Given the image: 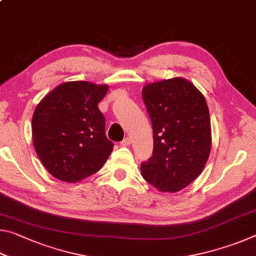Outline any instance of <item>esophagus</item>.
Returning <instances> with one entry per match:
<instances>
[{
	"instance_id": "obj_1",
	"label": "esophagus",
	"mask_w": 256,
	"mask_h": 256,
	"mask_svg": "<svg viewBox=\"0 0 256 256\" xmlns=\"http://www.w3.org/2000/svg\"><path fill=\"white\" fill-rule=\"evenodd\" d=\"M120 144H122L123 146H130L131 144V138H130L128 136V138H124L122 142H120Z\"/></svg>"
}]
</instances>
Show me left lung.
<instances>
[{
    "label": "left lung",
    "instance_id": "1",
    "mask_svg": "<svg viewBox=\"0 0 256 256\" xmlns=\"http://www.w3.org/2000/svg\"><path fill=\"white\" fill-rule=\"evenodd\" d=\"M154 131L152 156L141 164L149 184L177 192L201 174L210 154V114L203 94L190 81L174 78L142 90Z\"/></svg>",
    "mask_w": 256,
    "mask_h": 256
}]
</instances>
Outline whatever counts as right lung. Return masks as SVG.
<instances>
[{
	"label": "right lung",
	"mask_w": 256,
	"mask_h": 256,
	"mask_svg": "<svg viewBox=\"0 0 256 256\" xmlns=\"http://www.w3.org/2000/svg\"><path fill=\"white\" fill-rule=\"evenodd\" d=\"M108 86L86 81L60 84L38 104L32 115V141L44 167L55 178L76 183L97 172L114 144L105 133L98 102Z\"/></svg>",
	"instance_id": "1"
}]
</instances>
